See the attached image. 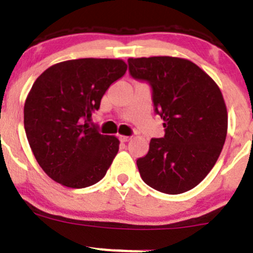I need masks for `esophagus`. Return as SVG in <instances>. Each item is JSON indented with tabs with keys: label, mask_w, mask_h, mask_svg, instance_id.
<instances>
[{
	"label": "esophagus",
	"mask_w": 253,
	"mask_h": 253,
	"mask_svg": "<svg viewBox=\"0 0 253 253\" xmlns=\"http://www.w3.org/2000/svg\"><path fill=\"white\" fill-rule=\"evenodd\" d=\"M120 139H121V142H128L129 139H131V137L129 136H120Z\"/></svg>",
	"instance_id": "1"
}]
</instances>
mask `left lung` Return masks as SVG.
Returning a JSON list of instances; mask_svg holds the SVG:
<instances>
[{"instance_id":"obj_1","label":"left lung","mask_w":253,"mask_h":253,"mask_svg":"<svg viewBox=\"0 0 253 253\" xmlns=\"http://www.w3.org/2000/svg\"><path fill=\"white\" fill-rule=\"evenodd\" d=\"M128 67L132 78L151 85L154 111L166 131L137 159L139 174L158 192H188L209 174L224 147L227 111L221 91L188 59L129 58Z\"/></svg>"}]
</instances>
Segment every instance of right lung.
<instances>
[{"mask_svg":"<svg viewBox=\"0 0 253 253\" xmlns=\"http://www.w3.org/2000/svg\"><path fill=\"white\" fill-rule=\"evenodd\" d=\"M121 59L61 61L42 73L24 102V129L46 175L68 188L101 180L119 152V138L87 121L110 85L125 75Z\"/></svg>","mask_w":253,"mask_h":253,"instance_id":"obj_1","label":"right lung"}]
</instances>
